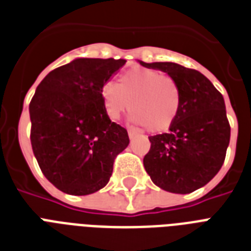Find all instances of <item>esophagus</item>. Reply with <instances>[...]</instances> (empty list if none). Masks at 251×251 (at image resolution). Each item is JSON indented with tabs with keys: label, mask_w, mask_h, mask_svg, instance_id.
<instances>
[{
	"label": "esophagus",
	"mask_w": 251,
	"mask_h": 251,
	"mask_svg": "<svg viewBox=\"0 0 251 251\" xmlns=\"http://www.w3.org/2000/svg\"><path fill=\"white\" fill-rule=\"evenodd\" d=\"M127 134H129L130 139H133V138H135L138 135V133L135 131V130H129V131H127Z\"/></svg>",
	"instance_id": "esophagus-1"
}]
</instances>
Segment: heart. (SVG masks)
<instances>
[{
  "instance_id": "1",
  "label": "heart",
  "mask_w": 251,
  "mask_h": 251,
  "mask_svg": "<svg viewBox=\"0 0 251 251\" xmlns=\"http://www.w3.org/2000/svg\"><path fill=\"white\" fill-rule=\"evenodd\" d=\"M100 96L108 117L117 120L133 109L131 122L146 126L151 133L169 129L178 113V87L171 76L152 69H131L121 76L120 84H102Z\"/></svg>"
}]
</instances>
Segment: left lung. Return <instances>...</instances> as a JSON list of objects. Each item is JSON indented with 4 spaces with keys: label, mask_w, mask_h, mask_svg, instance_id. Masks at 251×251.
I'll return each mask as SVG.
<instances>
[{
    "label": "left lung",
    "mask_w": 251,
    "mask_h": 251,
    "mask_svg": "<svg viewBox=\"0 0 251 251\" xmlns=\"http://www.w3.org/2000/svg\"><path fill=\"white\" fill-rule=\"evenodd\" d=\"M167 73L179 91V108L169 131L149 137L146 172L160 189L189 194L208 183L220 171L229 146L230 126L223 95L203 75L175 62H143Z\"/></svg>",
    "instance_id": "1"
}]
</instances>
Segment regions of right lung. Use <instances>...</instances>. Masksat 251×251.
Here are the masks:
<instances>
[{"instance_id":"1","label":"right lung","mask_w":251,"mask_h":251,"mask_svg":"<svg viewBox=\"0 0 251 251\" xmlns=\"http://www.w3.org/2000/svg\"><path fill=\"white\" fill-rule=\"evenodd\" d=\"M125 64L75 58L49 73L29 102L33 155L49 182L66 194L102 189L116 156L129 146L127 131L110 121L100 96L102 84Z\"/></svg>"}]
</instances>
